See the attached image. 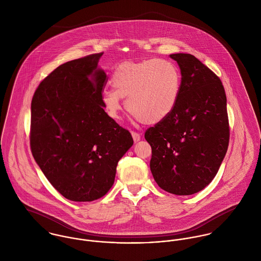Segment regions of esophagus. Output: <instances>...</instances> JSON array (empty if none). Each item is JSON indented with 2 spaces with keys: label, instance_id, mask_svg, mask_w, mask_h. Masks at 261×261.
<instances>
[{
  "label": "esophagus",
  "instance_id": "34e87169",
  "mask_svg": "<svg viewBox=\"0 0 261 261\" xmlns=\"http://www.w3.org/2000/svg\"><path fill=\"white\" fill-rule=\"evenodd\" d=\"M132 136H133V139L134 141L137 143L141 140V135L139 133H136V132H132Z\"/></svg>",
  "mask_w": 261,
  "mask_h": 261
}]
</instances>
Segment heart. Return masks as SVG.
I'll return each instance as SVG.
<instances>
[{
    "label": "heart",
    "mask_w": 261,
    "mask_h": 261,
    "mask_svg": "<svg viewBox=\"0 0 261 261\" xmlns=\"http://www.w3.org/2000/svg\"><path fill=\"white\" fill-rule=\"evenodd\" d=\"M113 89L102 94L106 111L118 118L121 98L126 99L128 112L146 124L165 119L175 109L181 88V75L176 65L165 59L139 62L126 61L118 65L112 76Z\"/></svg>",
    "instance_id": "b5f03b06"
}]
</instances>
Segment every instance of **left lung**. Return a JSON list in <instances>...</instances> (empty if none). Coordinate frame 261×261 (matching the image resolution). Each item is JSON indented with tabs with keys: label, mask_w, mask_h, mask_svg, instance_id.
<instances>
[{
	"label": "left lung",
	"mask_w": 261,
	"mask_h": 261,
	"mask_svg": "<svg viewBox=\"0 0 261 261\" xmlns=\"http://www.w3.org/2000/svg\"><path fill=\"white\" fill-rule=\"evenodd\" d=\"M181 69L177 105L148 128L150 171L156 184L175 195H192L216 176L229 145L227 99L220 78L194 55L171 54Z\"/></svg>",
	"instance_id": "1"
}]
</instances>
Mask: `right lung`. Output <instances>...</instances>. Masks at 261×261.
<instances>
[{
  "label": "right lung",
  "instance_id": "obj_1",
  "mask_svg": "<svg viewBox=\"0 0 261 261\" xmlns=\"http://www.w3.org/2000/svg\"><path fill=\"white\" fill-rule=\"evenodd\" d=\"M101 56L61 64L39 84L31 102L32 154L51 185L75 202L103 197L134 144L130 133L105 112Z\"/></svg>",
  "mask_w": 261,
  "mask_h": 261
}]
</instances>
